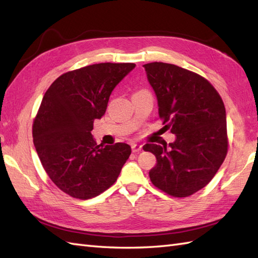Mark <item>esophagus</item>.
Wrapping results in <instances>:
<instances>
[{
	"label": "esophagus",
	"mask_w": 258,
	"mask_h": 258,
	"mask_svg": "<svg viewBox=\"0 0 258 258\" xmlns=\"http://www.w3.org/2000/svg\"><path fill=\"white\" fill-rule=\"evenodd\" d=\"M141 150H142V145L136 144V143H133V144H132V151H133L134 153L140 152Z\"/></svg>",
	"instance_id": "34e87169"
}]
</instances>
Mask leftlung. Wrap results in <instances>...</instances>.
<instances>
[{"label":"left lung","instance_id":"obj_1","mask_svg":"<svg viewBox=\"0 0 258 258\" xmlns=\"http://www.w3.org/2000/svg\"><path fill=\"white\" fill-rule=\"evenodd\" d=\"M155 92L158 115L176 138L168 145L146 144L156 156L150 178L174 197L196 193L211 182L227 154L226 111L213 85L177 65H143Z\"/></svg>","mask_w":258,"mask_h":258}]
</instances>
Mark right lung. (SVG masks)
Returning a JSON list of instances; mask_svg holds the SVG:
<instances>
[{"label":"right lung","instance_id":"add662e5","mask_svg":"<svg viewBox=\"0 0 258 258\" xmlns=\"http://www.w3.org/2000/svg\"><path fill=\"white\" fill-rule=\"evenodd\" d=\"M134 63H100L64 73L48 87L33 123V143L48 177L74 199L90 200L117 179L125 143L97 145L92 130Z\"/></svg>","mask_w":258,"mask_h":258}]
</instances>
